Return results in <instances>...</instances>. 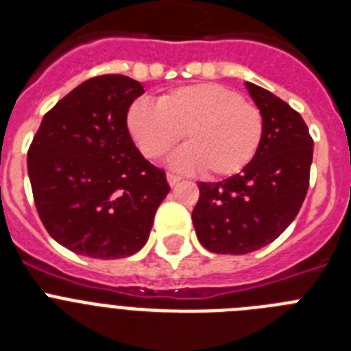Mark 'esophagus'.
Masks as SVG:
<instances>
[{
    "label": "esophagus",
    "mask_w": 351,
    "mask_h": 351,
    "mask_svg": "<svg viewBox=\"0 0 351 351\" xmlns=\"http://www.w3.org/2000/svg\"><path fill=\"white\" fill-rule=\"evenodd\" d=\"M167 181H169L170 186H176L179 181H181V176H178V173H173V172H169L167 173Z\"/></svg>",
    "instance_id": "obj_1"
}]
</instances>
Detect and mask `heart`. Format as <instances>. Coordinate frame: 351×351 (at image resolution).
I'll use <instances>...</instances> for the list:
<instances>
[{
    "label": "heart",
    "mask_w": 351,
    "mask_h": 351,
    "mask_svg": "<svg viewBox=\"0 0 351 351\" xmlns=\"http://www.w3.org/2000/svg\"><path fill=\"white\" fill-rule=\"evenodd\" d=\"M128 130L145 158L156 160L184 133L186 147L172 158L179 169H200L207 178H228L246 169L263 138V114L253 101L221 84L172 89L160 100H137Z\"/></svg>",
    "instance_id": "b5f03b06"
}]
</instances>
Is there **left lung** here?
Instances as JSON below:
<instances>
[{
    "label": "left lung",
    "mask_w": 351,
    "mask_h": 351,
    "mask_svg": "<svg viewBox=\"0 0 351 351\" xmlns=\"http://www.w3.org/2000/svg\"><path fill=\"white\" fill-rule=\"evenodd\" d=\"M262 110L258 153L241 173L219 182H198L191 213L206 250L244 255L267 246L295 219L309 188L313 138L300 114L256 84L246 82Z\"/></svg>",
    "instance_id": "1"
}]
</instances>
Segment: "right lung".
I'll return each instance as SVG.
<instances>
[{"label":"right lung","mask_w":351,"mask_h":351,"mask_svg":"<svg viewBox=\"0 0 351 351\" xmlns=\"http://www.w3.org/2000/svg\"><path fill=\"white\" fill-rule=\"evenodd\" d=\"M142 84L119 73L86 80L42 119L27 151L45 230L91 258H125L145 244L170 191L165 170L132 141L126 117Z\"/></svg>","instance_id":"add662e5"}]
</instances>
